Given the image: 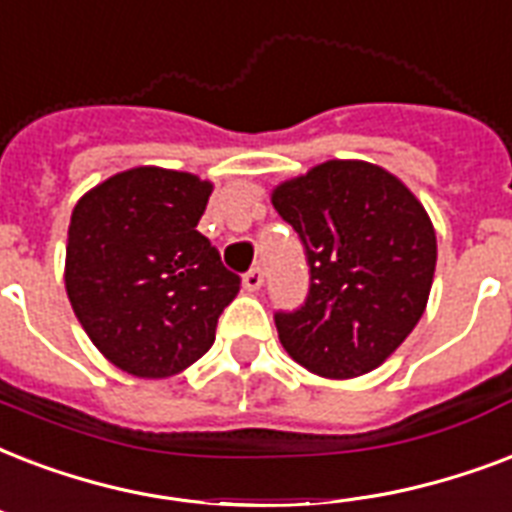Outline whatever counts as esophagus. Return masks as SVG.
<instances>
[{"label":"esophagus","mask_w":512,"mask_h":512,"mask_svg":"<svg viewBox=\"0 0 512 512\" xmlns=\"http://www.w3.org/2000/svg\"><path fill=\"white\" fill-rule=\"evenodd\" d=\"M261 283H264V269L261 267H251L248 272L243 275V285H245V291H259Z\"/></svg>","instance_id":"34e87169"}]
</instances>
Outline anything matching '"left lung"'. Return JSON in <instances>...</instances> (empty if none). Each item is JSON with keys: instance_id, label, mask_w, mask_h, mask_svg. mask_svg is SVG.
I'll return each mask as SVG.
<instances>
[{"instance_id": "obj_1", "label": "left lung", "mask_w": 512, "mask_h": 512, "mask_svg": "<svg viewBox=\"0 0 512 512\" xmlns=\"http://www.w3.org/2000/svg\"><path fill=\"white\" fill-rule=\"evenodd\" d=\"M272 205L310 269L304 304L275 312L280 344L312 374H368L425 312L438 245L422 202L371 162L331 160L277 186Z\"/></svg>"}]
</instances>
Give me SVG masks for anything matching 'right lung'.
<instances>
[{"label":"right lung","mask_w":512,"mask_h":512,"mask_svg":"<svg viewBox=\"0 0 512 512\" xmlns=\"http://www.w3.org/2000/svg\"><path fill=\"white\" fill-rule=\"evenodd\" d=\"M211 192L192 173L133 168L71 213L66 293L95 347L128 374L165 379L192 366L240 291L197 232Z\"/></svg>","instance_id":"right-lung-1"}]
</instances>
